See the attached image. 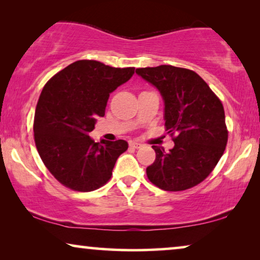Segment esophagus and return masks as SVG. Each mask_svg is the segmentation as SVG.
<instances>
[{
	"mask_svg": "<svg viewBox=\"0 0 260 260\" xmlns=\"http://www.w3.org/2000/svg\"><path fill=\"white\" fill-rule=\"evenodd\" d=\"M130 147H133L135 149H138V148L142 147V144L138 143V142H130Z\"/></svg>",
	"mask_w": 260,
	"mask_h": 260,
	"instance_id": "1",
	"label": "esophagus"
}]
</instances>
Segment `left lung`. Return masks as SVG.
<instances>
[{"instance_id":"8db88e82","label":"left lung","mask_w":260,"mask_h":260,"mask_svg":"<svg viewBox=\"0 0 260 260\" xmlns=\"http://www.w3.org/2000/svg\"><path fill=\"white\" fill-rule=\"evenodd\" d=\"M136 73L159 91L165 120L174 148L152 145L155 162L148 179L163 190L180 191L202 182L225 151V111L220 99L194 71L172 65L137 69Z\"/></svg>"}]
</instances>
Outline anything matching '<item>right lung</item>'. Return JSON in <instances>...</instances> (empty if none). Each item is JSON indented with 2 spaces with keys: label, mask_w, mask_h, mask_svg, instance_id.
<instances>
[{
  "label": "right lung",
  "mask_w": 260,
  "mask_h": 260,
  "mask_svg": "<svg viewBox=\"0 0 260 260\" xmlns=\"http://www.w3.org/2000/svg\"><path fill=\"white\" fill-rule=\"evenodd\" d=\"M95 60L71 63L47 81L34 117V140L42 162L63 186L92 191L108 182L127 142L88 136L104 117L110 93L134 76Z\"/></svg>",
  "instance_id": "obj_1"
}]
</instances>
